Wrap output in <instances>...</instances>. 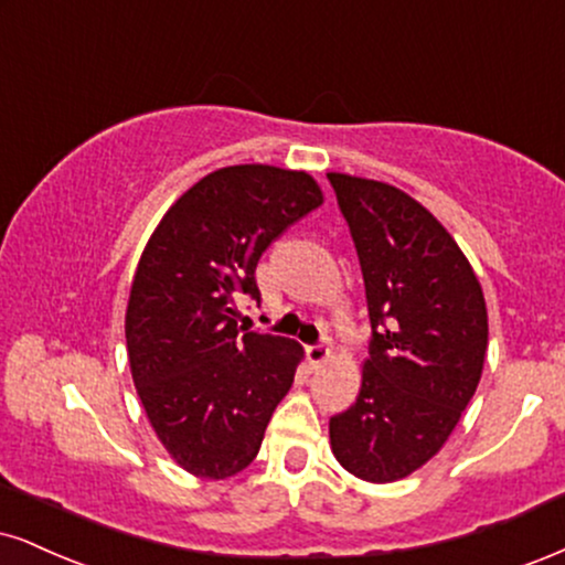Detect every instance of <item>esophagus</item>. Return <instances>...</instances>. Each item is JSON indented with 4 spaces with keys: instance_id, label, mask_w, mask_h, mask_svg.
Returning <instances> with one entry per match:
<instances>
[{
    "instance_id": "esophagus-1",
    "label": "esophagus",
    "mask_w": 565,
    "mask_h": 565,
    "mask_svg": "<svg viewBox=\"0 0 565 565\" xmlns=\"http://www.w3.org/2000/svg\"><path fill=\"white\" fill-rule=\"evenodd\" d=\"M306 359H309V364H311V366L324 364V361L330 359V345H324V343L306 345Z\"/></svg>"
}]
</instances>
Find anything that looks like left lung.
<instances>
[{"instance_id": "obj_1", "label": "left lung", "mask_w": 565, "mask_h": 565, "mask_svg": "<svg viewBox=\"0 0 565 565\" xmlns=\"http://www.w3.org/2000/svg\"><path fill=\"white\" fill-rule=\"evenodd\" d=\"M364 275L369 359L356 403L330 419L332 452L366 482L408 477L475 398L487 351L479 280L450 233L398 188L330 172Z\"/></svg>"}]
</instances>
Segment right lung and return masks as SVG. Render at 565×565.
Segmentation results:
<instances>
[{
	"label": "right lung",
	"mask_w": 565,
	"mask_h": 565,
	"mask_svg": "<svg viewBox=\"0 0 565 565\" xmlns=\"http://www.w3.org/2000/svg\"><path fill=\"white\" fill-rule=\"evenodd\" d=\"M319 204L306 172L222 167L185 191L146 243L125 315L130 372L157 437L191 475L246 469L294 385L301 345L248 332L235 296L262 301V254Z\"/></svg>",
	"instance_id": "1"
}]
</instances>
